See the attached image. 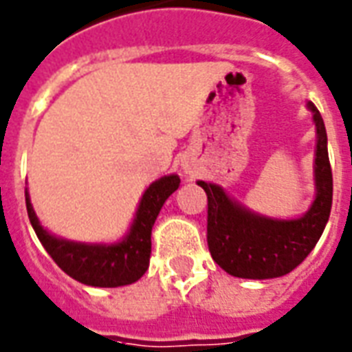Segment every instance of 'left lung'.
Listing matches in <instances>:
<instances>
[{"label":"left lung","mask_w":352,"mask_h":352,"mask_svg":"<svg viewBox=\"0 0 352 352\" xmlns=\"http://www.w3.org/2000/svg\"><path fill=\"white\" fill-rule=\"evenodd\" d=\"M318 129L316 149V186L318 195L310 210L299 219L278 221L260 218L229 199L223 190L199 181L206 194V241L214 262L232 277H283L302 260L323 234L332 208V170L327 151V131L323 118L312 103Z\"/></svg>","instance_id":"1"}]
</instances>
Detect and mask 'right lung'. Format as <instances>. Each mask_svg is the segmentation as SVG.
I'll use <instances>...</instances> for the list:
<instances>
[{"label": "right lung", "mask_w": 352, "mask_h": 352, "mask_svg": "<svg viewBox=\"0 0 352 352\" xmlns=\"http://www.w3.org/2000/svg\"><path fill=\"white\" fill-rule=\"evenodd\" d=\"M181 179L168 175L153 182L142 197L131 232L116 245H85L58 240L40 227L29 195L25 205L29 221L53 262L75 280L98 288H116L136 283L149 267L151 256V229L158 212L177 188Z\"/></svg>", "instance_id": "right-lung-1"}]
</instances>
